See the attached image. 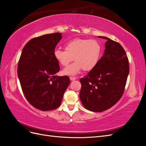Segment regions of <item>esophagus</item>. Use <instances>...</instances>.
<instances>
[{"label": "esophagus", "mask_w": 146, "mask_h": 146, "mask_svg": "<svg viewBox=\"0 0 146 146\" xmlns=\"http://www.w3.org/2000/svg\"><path fill=\"white\" fill-rule=\"evenodd\" d=\"M70 80H71V81H73V80H75L76 79V77H75V76H70Z\"/></svg>", "instance_id": "34e87169"}]
</instances>
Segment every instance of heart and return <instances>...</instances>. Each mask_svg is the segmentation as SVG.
Returning a JSON list of instances; mask_svg holds the SVG:
<instances>
[{
  "label": "heart",
  "instance_id": "1",
  "mask_svg": "<svg viewBox=\"0 0 146 146\" xmlns=\"http://www.w3.org/2000/svg\"><path fill=\"white\" fill-rule=\"evenodd\" d=\"M102 47L95 39L76 38L68 41L65 49L54 51V56L63 66H67L73 60L75 62L63 71L64 75H74L82 69L90 71L97 66L101 58Z\"/></svg>",
  "mask_w": 146,
  "mask_h": 146
}]
</instances>
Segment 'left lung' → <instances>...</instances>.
<instances>
[{
    "label": "left lung",
    "mask_w": 146,
    "mask_h": 146,
    "mask_svg": "<svg viewBox=\"0 0 146 146\" xmlns=\"http://www.w3.org/2000/svg\"><path fill=\"white\" fill-rule=\"evenodd\" d=\"M98 38L107 40L103 56L87 75L80 80L82 105L95 112L109 109L120 100L129 73L128 58L122 46L106 37Z\"/></svg>",
    "instance_id": "left-lung-1"
}]
</instances>
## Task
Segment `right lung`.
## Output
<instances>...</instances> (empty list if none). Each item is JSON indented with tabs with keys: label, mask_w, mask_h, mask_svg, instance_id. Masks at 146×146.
Here are the masks:
<instances>
[{
	"label": "right lung",
	"mask_w": 146,
	"mask_h": 146,
	"mask_svg": "<svg viewBox=\"0 0 146 146\" xmlns=\"http://www.w3.org/2000/svg\"><path fill=\"white\" fill-rule=\"evenodd\" d=\"M61 38V33H55L31 39L19 60L17 75L23 94L31 105L42 111L60 107L70 83L68 76L56 75L60 68L54 51Z\"/></svg>",
	"instance_id": "right-lung-1"
}]
</instances>
